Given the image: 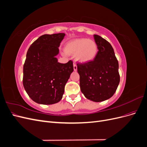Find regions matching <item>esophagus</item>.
Wrapping results in <instances>:
<instances>
[{"instance_id": "esophagus-1", "label": "esophagus", "mask_w": 147, "mask_h": 147, "mask_svg": "<svg viewBox=\"0 0 147 147\" xmlns=\"http://www.w3.org/2000/svg\"><path fill=\"white\" fill-rule=\"evenodd\" d=\"M74 69L75 71L77 70V64H75V63H74Z\"/></svg>"}]
</instances>
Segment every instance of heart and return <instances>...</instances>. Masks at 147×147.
<instances>
[{"label":"heart","instance_id":"heart-1","mask_svg":"<svg viewBox=\"0 0 147 147\" xmlns=\"http://www.w3.org/2000/svg\"><path fill=\"white\" fill-rule=\"evenodd\" d=\"M67 54L74 55L80 63H86L94 59L97 53L95 42L88 38L74 39L68 42L65 46Z\"/></svg>","mask_w":147,"mask_h":147}]
</instances>
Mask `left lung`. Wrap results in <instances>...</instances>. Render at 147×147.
<instances>
[{"label":"left lung","mask_w":147,"mask_h":147,"mask_svg":"<svg viewBox=\"0 0 147 147\" xmlns=\"http://www.w3.org/2000/svg\"><path fill=\"white\" fill-rule=\"evenodd\" d=\"M98 48L93 61L77 64L81 91L89 100L102 102L110 99L119 83L118 62L110 43L94 35Z\"/></svg>","instance_id":"8db88e82"}]
</instances>
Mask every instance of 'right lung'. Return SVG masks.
Wrapping results in <instances>:
<instances>
[{"instance_id": "add662e5", "label": "right lung", "mask_w": 147, "mask_h": 147, "mask_svg": "<svg viewBox=\"0 0 147 147\" xmlns=\"http://www.w3.org/2000/svg\"><path fill=\"white\" fill-rule=\"evenodd\" d=\"M64 36V33L43 35L28 49L23 83L30 98L36 103L54 104L63 98L65 85L74 71L72 61L61 64L56 57Z\"/></svg>"}]
</instances>
